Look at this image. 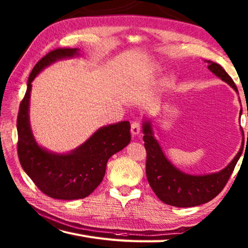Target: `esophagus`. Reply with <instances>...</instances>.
Wrapping results in <instances>:
<instances>
[{
	"mask_svg": "<svg viewBox=\"0 0 248 248\" xmlns=\"http://www.w3.org/2000/svg\"><path fill=\"white\" fill-rule=\"evenodd\" d=\"M140 132V121L135 120L132 124H131V133H132L133 135H136Z\"/></svg>",
	"mask_w": 248,
	"mask_h": 248,
	"instance_id": "obj_1",
	"label": "esophagus"
}]
</instances>
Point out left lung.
I'll return each instance as SVG.
<instances>
[{"label":"left lung","mask_w":248,"mask_h":248,"mask_svg":"<svg viewBox=\"0 0 248 248\" xmlns=\"http://www.w3.org/2000/svg\"><path fill=\"white\" fill-rule=\"evenodd\" d=\"M208 68L215 76L228 83L238 93L232 78L217 62H208ZM145 148L147 151L146 175L152 191L166 204L179 208L195 207L210 202L222 192L242 155V150L223 170L204 176H192L177 170L168 161L152 133L149 121L143 124Z\"/></svg>","instance_id":"8db88e82"}]
</instances>
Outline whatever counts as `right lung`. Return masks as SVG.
Masks as SVG:
<instances>
[{
  "label": "right lung",
  "instance_id": "add662e5",
  "mask_svg": "<svg viewBox=\"0 0 248 248\" xmlns=\"http://www.w3.org/2000/svg\"><path fill=\"white\" fill-rule=\"evenodd\" d=\"M78 51L76 48L55 49L37 62L30 75L17 118L20 164L41 192L55 199L87 197L101 183L109 157L131 140L130 123L121 121L99 129L85 143L67 155L52 154L35 141L29 118L31 81L46 66L57 60L78 55Z\"/></svg>",
  "mask_w": 248,
  "mask_h": 248
}]
</instances>
